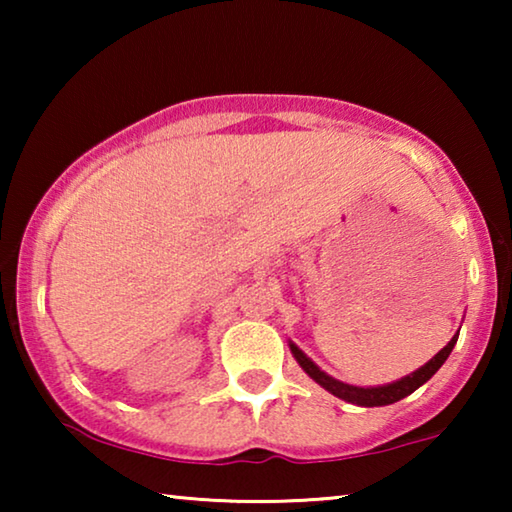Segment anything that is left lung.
Returning a JSON list of instances; mask_svg holds the SVG:
<instances>
[{
    "instance_id": "obj_1",
    "label": "left lung",
    "mask_w": 512,
    "mask_h": 512,
    "mask_svg": "<svg viewBox=\"0 0 512 512\" xmlns=\"http://www.w3.org/2000/svg\"><path fill=\"white\" fill-rule=\"evenodd\" d=\"M456 341H458V334L429 363H424L420 370H415L413 375L404 377L400 381H393V384H388V386H377V388H359V386L343 384V381L332 379L329 375H325V372L320 370L316 363L311 361L300 348H296V345H293V343H291V352H293V357H296V361L300 363V368L305 370L307 375L316 381V384L323 386L325 391H329L332 395L341 397V400H345V402L359 404V406H386V404L400 402L402 397L411 395L413 391H418V388L424 384V381H429L433 375H436L438 368L447 361L449 352L454 350Z\"/></svg>"
}]
</instances>
